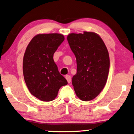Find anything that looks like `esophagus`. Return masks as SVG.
I'll use <instances>...</instances> for the list:
<instances>
[{
  "label": "esophagus",
  "instance_id": "34e87169",
  "mask_svg": "<svg viewBox=\"0 0 134 134\" xmlns=\"http://www.w3.org/2000/svg\"><path fill=\"white\" fill-rule=\"evenodd\" d=\"M65 78L67 80V81L68 83H70L71 81V77L70 76H69V75H66V76H65Z\"/></svg>",
  "mask_w": 134,
  "mask_h": 134
}]
</instances>
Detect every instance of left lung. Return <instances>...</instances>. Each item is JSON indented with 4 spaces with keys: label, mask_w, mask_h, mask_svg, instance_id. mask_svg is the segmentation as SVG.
I'll list each match as a JSON object with an SVG mask.
<instances>
[{
    "label": "left lung",
    "mask_w": 134,
    "mask_h": 134,
    "mask_svg": "<svg viewBox=\"0 0 134 134\" xmlns=\"http://www.w3.org/2000/svg\"><path fill=\"white\" fill-rule=\"evenodd\" d=\"M67 40L76 58L77 73L72 79L74 91L80 99L89 101L98 96L107 82L110 68L107 49L94 32L70 34Z\"/></svg>",
    "instance_id": "obj_1"
}]
</instances>
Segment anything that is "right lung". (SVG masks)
I'll return each instance as SVG.
<instances>
[{"instance_id":"right-lung-1","label":"right lung","mask_w":134,"mask_h":134,"mask_svg":"<svg viewBox=\"0 0 134 134\" xmlns=\"http://www.w3.org/2000/svg\"><path fill=\"white\" fill-rule=\"evenodd\" d=\"M62 34H38L27 46L23 58V74L29 91L42 101H51L68 84L54 61V54L64 41Z\"/></svg>"}]
</instances>
